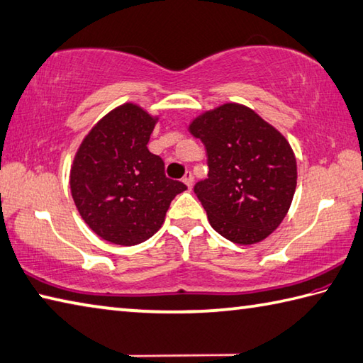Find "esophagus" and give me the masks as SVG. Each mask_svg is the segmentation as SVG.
I'll return each instance as SVG.
<instances>
[{"instance_id": "1", "label": "esophagus", "mask_w": 363, "mask_h": 363, "mask_svg": "<svg viewBox=\"0 0 363 363\" xmlns=\"http://www.w3.org/2000/svg\"><path fill=\"white\" fill-rule=\"evenodd\" d=\"M183 183L186 184L188 186V189H191L193 188V183H194V179H193V175H191V172H186V175L183 177Z\"/></svg>"}]
</instances>
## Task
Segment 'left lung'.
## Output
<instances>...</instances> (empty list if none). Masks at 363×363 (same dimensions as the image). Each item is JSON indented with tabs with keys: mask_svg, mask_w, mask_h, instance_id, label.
<instances>
[{
	"mask_svg": "<svg viewBox=\"0 0 363 363\" xmlns=\"http://www.w3.org/2000/svg\"><path fill=\"white\" fill-rule=\"evenodd\" d=\"M207 150L208 179L194 193L218 234L237 245L262 242L288 215L297 161L275 126L238 102H225L189 123Z\"/></svg>",
	"mask_w": 363,
	"mask_h": 363,
	"instance_id": "left-lung-1",
	"label": "left lung"
}]
</instances>
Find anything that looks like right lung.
Segmentation results:
<instances>
[{"label": "right lung", "instance_id": "1", "mask_svg": "<svg viewBox=\"0 0 363 363\" xmlns=\"http://www.w3.org/2000/svg\"><path fill=\"white\" fill-rule=\"evenodd\" d=\"M158 115L125 102L104 115L74 156L69 184L82 220L102 240L133 246L161 229L166 211L186 186L164 174L147 143Z\"/></svg>", "mask_w": 363, "mask_h": 363}]
</instances>
